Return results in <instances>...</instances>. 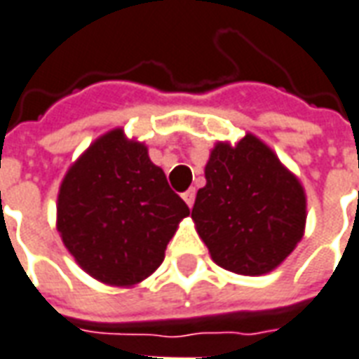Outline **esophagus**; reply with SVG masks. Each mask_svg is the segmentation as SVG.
Listing matches in <instances>:
<instances>
[{
	"label": "esophagus",
	"mask_w": 359,
	"mask_h": 359,
	"mask_svg": "<svg viewBox=\"0 0 359 359\" xmlns=\"http://www.w3.org/2000/svg\"><path fill=\"white\" fill-rule=\"evenodd\" d=\"M182 197H183V201L187 203V206L191 208V206H193V203H195V189H187L185 193H183Z\"/></svg>",
	"instance_id": "34e87169"
}]
</instances>
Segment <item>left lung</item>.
<instances>
[{
    "label": "left lung",
    "instance_id": "1",
    "mask_svg": "<svg viewBox=\"0 0 359 359\" xmlns=\"http://www.w3.org/2000/svg\"><path fill=\"white\" fill-rule=\"evenodd\" d=\"M191 218L219 268L264 276L283 264L306 229V191L277 154L247 133L218 141Z\"/></svg>",
    "mask_w": 359,
    "mask_h": 359
}]
</instances>
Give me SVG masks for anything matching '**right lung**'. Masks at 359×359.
<instances>
[{"instance_id":"obj_1","label":"right lung","mask_w":359,"mask_h":359,"mask_svg":"<svg viewBox=\"0 0 359 359\" xmlns=\"http://www.w3.org/2000/svg\"><path fill=\"white\" fill-rule=\"evenodd\" d=\"M189 208L170 189L145 143L122 128L97 137L65 174L57 231L76 264L111 287H133L164 260Z\"/></svg>"}]
</instances>
